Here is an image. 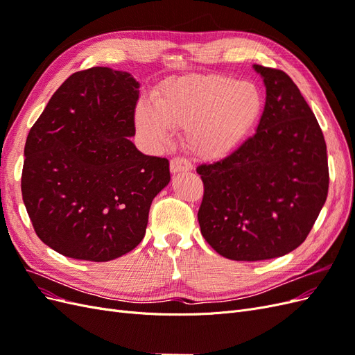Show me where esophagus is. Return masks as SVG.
I'll return each instance as SVG.
<instances>
[{"label":"esophagus","mask_w":355,"mask_h":355,"mask_svg":"<svg viewBox=\"0 0 355 355\" xmlns=\"http://www.w3.org/2000/svg\"><path fill=\"white\" fill-rule=\"evenodd\" d=\"M192 168V164L185 158H171L170 161V171L171 173H180V171H189Z\"/></svg>","instance_id":"obj_1"}]
</instances>
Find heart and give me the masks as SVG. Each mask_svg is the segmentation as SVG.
<instances>
[{"label":"heart","instance_id":"obj_1","mask_svg":"<svg viewBox=\"0 0 355 355\" xmlns=\"http://www.w3.org/2000/svg\"><path fill=\"white\" fill-rule=\"evenodd\" d=\"M263 111L261 90L231 75H189L167 83L136 110V125L149 142L164 145L173 128H187L189 151L201 159L227 158L253 133Z\"/></svg>","mask_w":355,"mask_h":355}]
</instances>
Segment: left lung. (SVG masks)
I'll return each mask as SVG.
<instances>
[{"mask_svg": "<svg viewBox=\"0 0 355 355\" xmlns=\"http://www.w3.org/2000/svg\"><path fill=\"white\" fill-rule=\"evenodd\" d=\"M253 69L266 89L256 133L227 158L197 167L202 237L223 257L249 262L302 244L329 191L324 136L297 85L280 69Z\"/></svg>", "mask_w": 355, "mask_h": 355, "instance_id": "left-lung-1", "label": "left lung"}]
</instances>
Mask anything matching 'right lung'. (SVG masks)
<instances>
[{
  "mask_svg": "<svg viewBox=\"0 0 355 355\" xmlns=\"http://www.w3.org/2000/svg\"><path fill=\"white\" fill-rule=\"evenodd\" d=\"M137 99L128 72H75L29 130L24 202L40 240L63 256L112 261L145 237L170 170L167 158L145 155L130 141Z\"/></svg>",
  "mask_w": 355,
  "mask_h": 355,
  "instance_id": "1",
  "label": "right lung"
}]
</instances>
